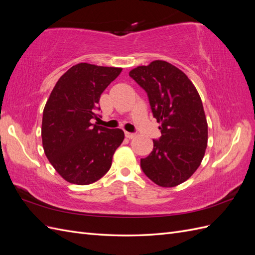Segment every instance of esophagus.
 <instances>
[{
    "label": "esophagus",
    "instance_id": "1",
    "mask_svg": "<svg viewBox=\"0 0 255 255\" xmlns=\"http://www.w3.org/2000/svg\"><path fill=\"white\" fill-rule=\"evenodd\" d=\"M125 135L127 138H128V139H133V138L136 136L134 133H129V132H126Z\"/></svg>",
    "mask_w": 255,
    "mask_h": 255
}]
</instances>
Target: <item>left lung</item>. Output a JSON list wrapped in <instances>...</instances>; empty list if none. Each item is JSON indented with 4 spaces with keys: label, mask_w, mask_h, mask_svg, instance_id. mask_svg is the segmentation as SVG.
Listing matches in <instances>:
<instances>
[{
    "label": "left lung",
    "mask_w": 255,
    "mask_h": 255,
    "mask_svg": "<svg viewBox=\"0 0 255 255\" xmlns=\"http://www.w3.org/2000/svg\"><path fill=\"white\" fill-rule=\"evenodd\" d=\"M129 76L146 92L161 136L140 159L149 179L161 187L176 186L194 174L207 145V122L200 98L187 75L164 60L139 66Z\"/></svg>",
    "instance_id": "8db88e82"
}]
</instances>
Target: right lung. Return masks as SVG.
<instances>
[{"label": "right lung", "mask_w": 255, "mask_h": 255, "mask_svg": "<svg viewBox=\"0 0 255 255\" xmlns=\"http://www.w3.org/2000/svg\"><path fill=\"white\" fill-rule=\"evenodd\" d=\"M121 71V68L78 64L60 76L51 92L42 116L43 150L69 183L88 185L101 179L125 139L122 129L92 123L99 119L102 92Z\"/></svg>", "instance_id": "right-lung-1"}]
</instances>
